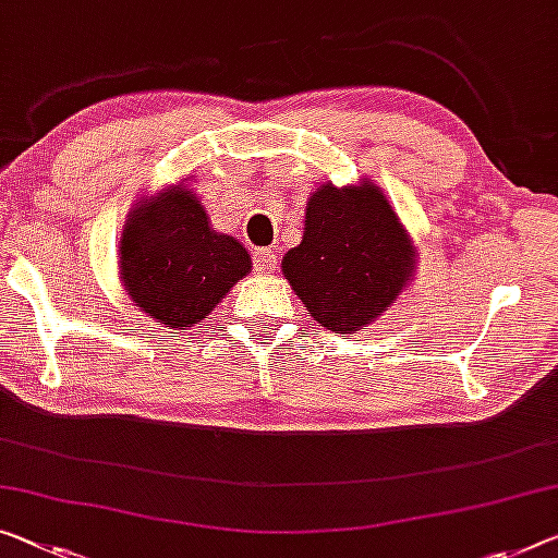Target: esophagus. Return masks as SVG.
<instances>
[{"label":"esophagus","instance_id":"esophagus-1","mask_svg":"<svg viewBox=\"0 0 558 558\" xmlns=\"http://www.w3.org/2000/svg\"><path fill=\"white\" fill-rule=\"evenodd\" d=\"M254 269L259 274H271L274 267H277V254L271 250H254Z\"/></svg>","mask_w":558,"mask_h":558}]
</instances>
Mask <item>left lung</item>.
<instances>
[{"instance_id":"obj_1","label":"left lung","mask_w":558,"mask_h":558,"mask_svg":"<svg viewBox=\"0 0 558 558\" xmlns=\"http://www.w3.org/2000/svg\"><path fill=\"white\" fill-rule=\"evenodd\" d=\"M414 250L387 196L372 182L324 184L306 204L302 244L281 271L319 327L354 333L397 302Z\"/></svg>"}]
</instances>
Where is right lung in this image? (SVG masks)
<instances>
[{
    "label": "right lung",
    "instance_id": "right-lung-1",
    "mask_svg": "<svg viewBox=\"0 0 558 558\" xmlns=\"http://www.w3.org/2000/svg\"><path fill=\"white\" fill-rule=\"evenodd\" d=\"M119 252L132 302L171 329L207 319L252 269L244 246L214 231L199 199L184 186L140 204Z\"/></svg>",
    "mask_w": 558,
    "mask_h": 558
}]
</instances>
